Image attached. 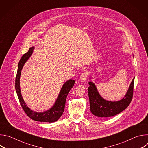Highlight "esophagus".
Instances as JSON below:
<instances>
[{
  "instance_id": "obj_1",
  "label": "esophagus",
  "mask_w": 148,
  "mask_h": 148,
  "mask_svg": "<svg viewBox=\"0 0 148 148\" xmlns=\"http://www.w3.org/2000/svg\"><path fill=\"white\" fill-rule=\"evenodd\" d=\"M88 71H87V70H85L82 73V74L80 75V77H79V79H80V81H82V82H84L85 81L86 79H87V77H88Z\"/></svg>"
}]
</instances>
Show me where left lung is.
<instances>
[{
    "instance_id": "8db88e82",
    "label": "left lung",
    "mask_w": 148,
    "mask_h": 148,
    "mask_svg": "<svg viewBox=\"0 0 148 148\" xmlns=\"http://www.w3.org/2000/svg\"><path fill=\"white\" fill-rule=\"evenodd\" d=\"M134 79L135 78L132 79L125 97L118 101H109L103 99L98 92L94 83L90 81L88 94L92 114L98 117L108 118L115 116L125 110L132 99Z\"/></svg>"
}]
</instances>
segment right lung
<instances>
[{"label": "right lung", "instance_id": "obj_1", "mask_svg": "<svg viewBox=\"0 0 148 148\" xmlns=\"http://www.w3.org/2000/svg\"><path fill=\"white\" fill-rule=\"evenodd\" d=\"M34 49V47H30L29 51L21 57L19 61L15 81L16 91L21 106H22L24 111L29 117L36 121L54 122L57 121L61 117L63 112L64 111L67 97L71 89L73 87L75 81L74 79H70L64 83L58 94L57 99H56L53 106L50 109L42 112H37L31 110L27 106V105L23 99L22 94H21L20 87V78L21 75V71H22L25 62L32 56Z\"/></svg>", "mask_w": 148, "mask_h": 148}]
</instances>
